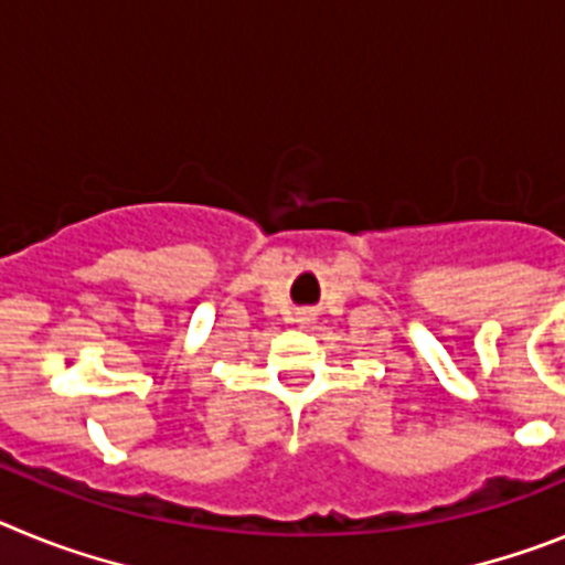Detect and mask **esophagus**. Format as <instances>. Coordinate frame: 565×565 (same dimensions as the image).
<instances>
[{
	"label": "esophagus",
	"mask_w": 565,
	"mask_h": 565,
	"mask_svg": "<svg viewBox=\"0 0 565 565\" xmlns=\"http://www.w3.org/2000/svg\"><path fill=\"white\" fill-rule=\"evenodd\" d=\"M302 319H308V317H302Z\"/></svg>",
	"instance_id": "34e87169"
}]
</instances>
